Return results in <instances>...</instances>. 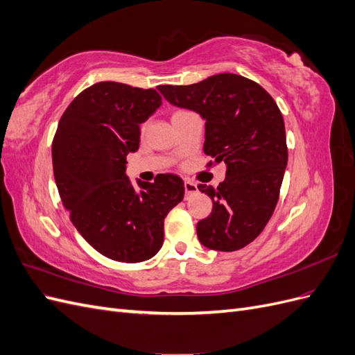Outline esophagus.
I'll return each instance as SVG.
<instances>
[{
  "instance_id": "34e87169",
  "label": "esophagus",
  "mask_w": 355,
  "mask_h": 355,
  "mask_svg": "<svg viewBox=\"0 0 355 355\" xmlns=\"http://www.w3.org/2000/svg\"><path fill=\"white\" fill-rule=\"evenodd\" d=\"M184 187H185V196L194 194V192L197 191V185L194 184V182H191V180H185Z\"/></svg>"
}]
</instances>
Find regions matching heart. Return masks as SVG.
<instances>
[{
	"mask_svg": "<svg viewBox=\"0 0 355 355\" xmlns=\"http://www.w3.org/2000/svg\"><path fill=\"white\" fill-rule=\"evenodd\" d=\"M179 112H180V111H179Z\"/></svg>",
	"mask_w": 355,
	"mask_h": 355,
	"instance_id": "b5f03b06",
	"label": "heart"
}]
</instances>
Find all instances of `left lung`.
I'll use <instances>...</instances> for the list:
<instances>
[{
	"instance_id": "obj_1",
	"label": "left lung",
	"mask_w": 355,
	"mask_h": 355,
	"mask_svg": "<svg viewBox=\"0 0 355 355\" xmlns=\"http://www.w3.org/2000/svg\"><path fill=\"white\" fill-rule=\"evenodd\" d=\"M158 90L171 105L206 120L204 154L214 164H227V178L216 189L198 185L213 201L211 213L197 223L200 243L219 252L243 249L263 231L280 196L287 166L280 110L259 84L237 73Z\"/></svg>"
}]
</instances>
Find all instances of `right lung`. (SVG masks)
<instances>
[{
	"mask_svg": "<svg viewBox=\"0 0 355 355\" xmlns=\"http://www.w3.org/2000/svg\"><path fill=\"white\" fill-rule=\"evenodd\" d=\"M161 106L154 89L102 81L83 90L63 112L53 139V173L71 222L110 259H151L164 240L167 213L182 201L184 180L159 175L154 184L125 175L141 125Z\"/></svg>",
	"mask_w": 355,
	"mask_h": 355,
	"instance_id": "right-lung-1",
	"label": "right lung"
}]
</instances>
